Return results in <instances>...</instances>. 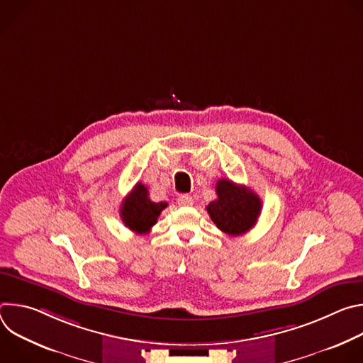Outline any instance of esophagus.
I'll list each match as a JSON object with an SVG mask.
<instances>
[{"label": "esophagus", "mask_w": 363, "mask_h": 363, "mask_svg": "<svg viewBox=\"0 0 363 363\" xmlns=\"http://www.w3.org/2000/svg\"><path fill=\"white\" fill-rule=\"evenodd\" d=\"M192 202H194V199H192L189 195H181V196L178 198V203H179L181 206H189V205H192Z\"/></svg>", "instance_id": "1"}]
</instances>
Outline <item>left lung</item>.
I'll return each mask as SVG.
<instances>
[{"instance_id": "obj_1", "label": "left lung", "mask_w": 363, "mask_h": 363, "mask_svg": "<svg viewBox=\"0 0 363 363\" xmlns=\"http://www.w3.org/2000/svg\"><path fill=\"white\" fill-rule=\"evenodd\" d=\"M216 188L218 198L206 206L214 224L233 237L250 231L262 213V199L251 189L230 179H220Z\"/></svg>"}]
</instances>
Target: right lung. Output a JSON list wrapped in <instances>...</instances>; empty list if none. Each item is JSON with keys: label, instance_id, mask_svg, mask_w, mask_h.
I'll return each instance as SVG.
<instances>
[{"label": "right lung", "instance_id": "add662e5", "mask_svg": "<svg viewBox=\"0 0 363 363\" xmlns=\"http://www.w3.org/2000/svg\"><path fill=\"white\" fill-rule=\"evenodd\" d=\"M167 206V202H152L147 188L138 182L121 205V218L133 233L146 234L157 224L158 217Z\"/></svg>", "mask_w": 363, "mask_h": 363}]
</instances>
